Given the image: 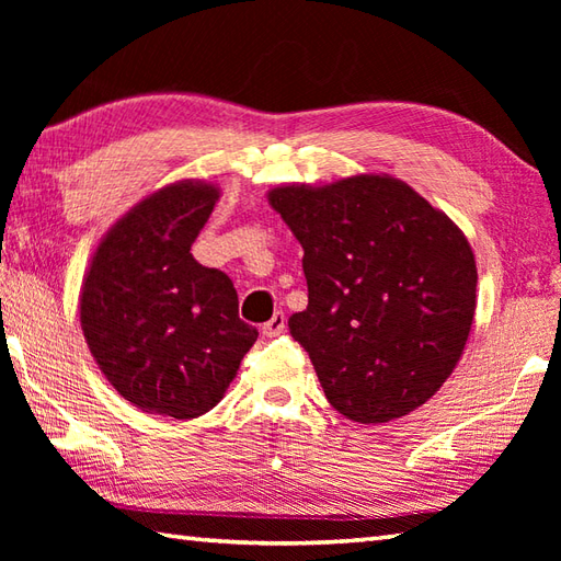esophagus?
Segmentation results:
<instances>
[{
	"label": "esophagus",
	"instance_id": "34e87169",
	"mask_svg": "<svg viewBox=\"0 0 561 561\" xmlns=\"http://www.w3.org/2000/svg\"><path fill=\"white\" fill-rule=\"evenodd\" d=\"M284 328H287V318H284L282 311H277L260 330H262V335H265V337H277L284 332Z\"/></svg>",
	"mask_w": 561,
	"mask_h": 561
}]
</instances>
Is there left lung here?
Listing matches in <instances>:
<instances>
[{
    "instance_id": "1",
    "label": "left lung",
    "mask_w": 561,
    "mask_h": 561,
    "mask_svg": "<svg viewBox=\"0 0 561 561\" xmlns=\"http://www.w3.org/2000/svg\"><path fill=\"white\" fill-rule=\"evenodd\" d=\"M304 248L306 311L291 337L347 420H398L456 368L474 316L478 267L444 211L388 175L270 193Z\"/></svg>"
}]
</instances>
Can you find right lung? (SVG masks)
<instances>
[{"label":"right lung","instance_id":"right-lung-1","mask_svg":"<svg viewBox=\"0 0 561 561\" xmlns=\"http://www.w3.org/2000/svg\"><path fill=\"white\" fill-rule=\"evenodd\" d=\"M219 190H159L103 238L81 289V330L113 388L145 412L193 420L233 380L257 330L224 272L190 253Z\"/></svg>","mask_w":561,"mask_h":561}]
</instances>
